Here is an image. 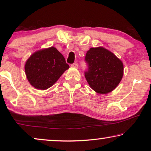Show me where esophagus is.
Listing matches in <instances>:
<instances>
[{"mask_svg":"<svg viewBox=\"0 0 151 151\" xmlns=\"http://www.w3.org/2000/svg\"><path fill=\"white\" fill-rule=\"evenodd\" d=\"M71 66H72V67H73V68H78V65L77 63H74V64H73V65H71Z\"/></svg>","mask_w":151,"mask_h":151,"instance_id":"obj_1","label":"esophagus"}]
</instances>
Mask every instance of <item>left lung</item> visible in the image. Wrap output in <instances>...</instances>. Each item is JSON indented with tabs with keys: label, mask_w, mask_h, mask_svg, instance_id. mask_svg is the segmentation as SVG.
Masks as SVG:
<instances>
[{
	"label": "left lung",
	"mask_w": 151,
	"mask_h": 151,
	"mask_svg": "<svg viewBox=\"0 0 151 151\" xmlns=\"http://www.w3.org/2000/svg\"><path fill=\"white\" fill-rule=\"evenodd\" d=\"M85 60L88 69L85 76L93 90L105 94L116 88L122 78L124 66L115 55L102 47L91 48L86 52Z\"/></svg>",
	"instance_id": "8db88e82"
}]
</instances>
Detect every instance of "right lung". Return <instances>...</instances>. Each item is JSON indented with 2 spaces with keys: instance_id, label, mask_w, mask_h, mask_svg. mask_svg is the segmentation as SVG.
Returning a JSON list of instances; mask_svg holds the SVG:
<instances>
[{
  "instance_id": "obj_1",
  "label": "right lung",
  "mask_w": 151,
  "mask_h": 151,
  "mask_svg": "<svg viewBox=\"0 0 151 151\" xmlns=\"http://www.w3.org/2000/svg\"><path fill=\"white\" fill-rule=\"evenodd\" d=\"M69 68L63 55L54 47L42 48L30 56L24 65L27 80L38 90L52 86Z\"/></svg>"
}]
</instances>
